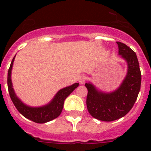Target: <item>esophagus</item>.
Instances as JSON below:
<instances>
[{"instance_id":"34e87169","label":"esophagus","mask_w":151,"mask_h":151,"mask_svg":"<svg viewBox=\"0 0 151 151\" xmlns=\"http://www.w3.org/2000/svg\"><path fill=\"white\" fill-rule=\"evenodd\" d=\"M85 81H86V77L85 76H81L78 78V82H79L80 84H84L85 82Z\"/></svg>"}]
</instances>
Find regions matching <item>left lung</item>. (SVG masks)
<instances>
[{"label": "left lung", "instance_id": "8db88e82", "mask_svg": "<svg viewBox=\"0 0 151 151\" xmlns=\"http://www.w3.org/2000/svg\"><path fill=\"white\" fill-rule=\"evenodd\" d=\"M116 43L119 54L128 64L127 75L119 88L111 93H104L90 82L85 83L88 110L94 118L104 122L116 120L126 115L134 106L141 88V74L136 54L125 44Z\"/></svg>", "mask_w": 151, "mask_h": 151}]
</instances>
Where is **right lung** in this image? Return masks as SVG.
Returning a JSON list of instances; mask_svg holds the SVG:
<instances>
[{"instance_id":"add662e5","label":"right lung","mask_w":151,"mask_h":151,"mask_svg":"<svg viewBox=\"0 0 151 151\" xmlns=\"http://www.w3.org/2000/svg\"><path fill=\"white\" fill-rule=\"evenodd\" d=\"M15 57H13V60L10 63V68L8 69L7 87L10 98L17 110L23 116L27 118L28 119H30V120L36 122V123H45V122L53 120L59 116L62 112L63 108L65 99L78 87L79 84L75 83L70 86H68V87L60 90L54 96V99L45 106H39V107H31V106H27V105L24 104L17 97L13 88V85H12L11 70Z\"/></svg>"}]
</instances>
